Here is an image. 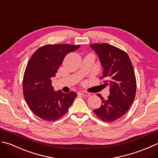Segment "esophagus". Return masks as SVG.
<instances>
[{
  "instance_id": "1",
  "label": "esophagus",
  "mask_w": 158,
  "mask_h": 158,
  "mask_svg": "<svg viewBox=\"0 0 158 158\" xmlns=\"http://www.w3.org/2000/svg\"><path fill=\"white\" fill-rule=\"evenodd\" d=\"M78 93H79V94H80V95H83V96H85V97H89V96H90V93H89L86 92V91H80V92H78Z\"/></svg>"
}]
</instances>
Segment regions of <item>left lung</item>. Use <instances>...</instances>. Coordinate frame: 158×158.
<instances>
[{"mask_svg": "<svg viewBox=\"0 0 158 158\" xmlns=\"http://www.w3.org/2000/svg\"><path fill=\"white\" fill-rule=\"evenodd\" d=\"M104 68L101 79L110 86V95L104 99L100 94L102 105L93 112L105 122H112L126 113L136 95V80L130 57L125 51L108 44L90 45Z\"/></svg>", "mask_w": 158, "mask_h": 158, "instance_id": "8db88e82", "label": "left lung"}]
</instances>
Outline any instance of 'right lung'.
<instances>
[{
    "label": "right lung",
    "instance_id": "1",
    "mask_svg": "<svg viewBox=\"0 0 158 158\" xmlns=\"http://www.w3.org/2000/svg\"><path fill=\"white\" fill-rule=\"evenodd\" d=\"M80 46L48 44L37 49L28 60L23 77V94L33 113L41 119L54 121L68 111L77 94L55 91L52 78L67 54Z\"/></svg>",
    "mask_w": 158,
    "mask_h": 158
}]
</instances>
